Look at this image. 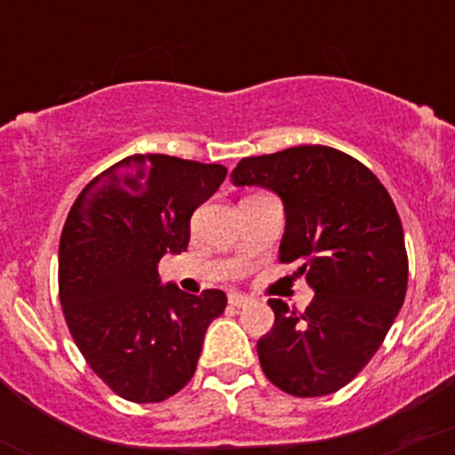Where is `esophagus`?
I'll use <instances>...</instances> for the list:
<instances>
[{
    "mask_svg": "<svg viewBox=\"0 0 455 455\" xmlns=\"http://www.w3.org/2000/svg\"><path fill=\"white\" fill-rule=\"evenodd\" d=\"M250 302H251V298L245 296V293H229V304H232V307L243 308V307H247Z\"/></svg>",
    "mask_w": 455,
    "mask_h": 455,
    "instance_id": "obj_1",
    "label": "esophagus"
}]
</instances>
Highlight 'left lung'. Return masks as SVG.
<instances>
[{
  "mask_svg": "<svg viewBox=\"0 0 455 455\" xmlns=\"http://www.w3.org/2000/svg\"><path fill=\"white\" fill-rule=\"evenodd\" d=\"M232 184L280 196V262H299L315 291L304 313L269 299L275 322L256 344L262 372L287 395H332L372 359L405 299L395 201L370 168L322 144L241 159Z\"/></svg>",
  "mask_w": 455,
  "mask_h": 455,
  "instance_id": "8db88e82",
  "label": "left lung"
}]
</instances>
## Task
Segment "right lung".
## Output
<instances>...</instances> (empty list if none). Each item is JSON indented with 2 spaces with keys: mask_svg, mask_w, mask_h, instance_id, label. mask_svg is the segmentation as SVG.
Returning <instances> with one entry per match:
<instances>
[{
  "mask_svg": "<svg viewBox=\"0 0 455 455\" xmlns=\"http://www.w3.org/2000/svg\"><path fill=\"white\" fill-rule=\"evenodd\" d=\"M228 175L221 164L131 156L74 201L59 245V298L89 368L118 396L159 403L193 379L204 337L226 311L219 289L162 284L157 262L181 254L190 217Z\"/></svg>",
  "mask_w": 455,
  "mask_h": 455,
  "instance_id": "obj_1",
  "label": "right lung"
}]
</instances>
